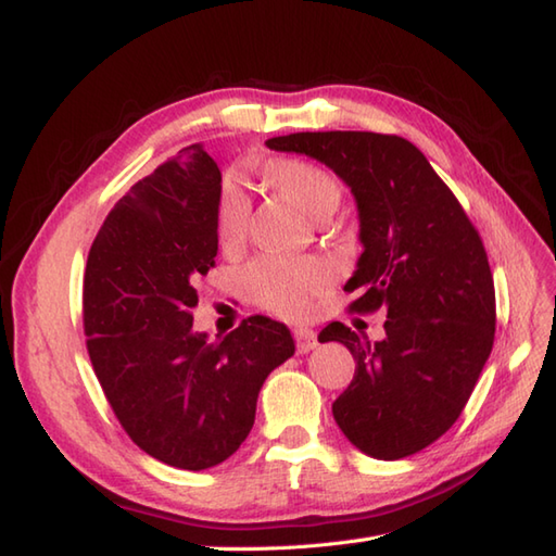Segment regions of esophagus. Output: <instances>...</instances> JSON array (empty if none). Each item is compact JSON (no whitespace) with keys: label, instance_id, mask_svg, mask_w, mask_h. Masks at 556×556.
Instances as JSON below:
<instances>
[{"label":"esophagus","instance_id":"34e87169","mask_svg":"<svg viewBox=\"0 0 556 556\" xmlns=\"http://www.w3.org/2000/svg\"><path fill=\"white\" fill-rule=\"evenodd\" d=\"M293 339H296V349L299 353H311L317 346V334L308 327H299L293 329Z\"/></svg>","mask_w":556,"mask_h":556}]
</instances>
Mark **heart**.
Returning <instances> with one entry per match:
<instances>
[{"label": "heart", "instance_id": "obj_1", "mask_svg": "<svg viewBox=\"0 0 556 556\" xmlns=\"http://www.w3.org/2000/svg\"><path fill=\"white\" fill-rule=\"evenodd\" d=\"M267 179L305 215L320 219L339 205V184L325 169L301 160H279L267 167ZM251 217V198L241 179L227 176L217 200V236L222 243H236ZM248 293L263 308L296 317L308 308V296L327 285V269L317 260L260 257L243 271Z\"/></svg>", "mask_w": 556, "mask_h": 556}]
</instances>
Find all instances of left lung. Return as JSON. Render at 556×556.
<instances>
[{"instance_id": "1", "label": "left lung", "mask_w": 556, "mask_h": 556, "mask_svg": "<svg viewBox=\"0 0 556 556\" xmlns=\"http://www.w3.org/2000/svg\"><path fill=\"white\" fill-rule=\"evenodd\" d=\"M351 188L363 253L346 281L353 311L384 308V337L329 323L320 339L356 358L332 413L363 454L394 460L442 437L464 410L494 341L488 253L454 193L422 152L399 136L317 131L269 138Z\"/></svg>"}]
</instances>
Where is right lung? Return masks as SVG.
<instances>
[{"label": "right lung", "mask_w": 556, "mask_h": 556, "mask_svg": "<svg viewBox=\"0 0 556 556\" xmlns=\"http://www.w3.org/2000/svg\"><path fill=\"white\" fill-rule=\"evenodd\" d=\"M222 172L188 146L138 181L104 219L83 281L90 363L128 437L184 470L227 460L251 432L267 375L296 351L265 315L210 341L191 311L217 257Z\"/></svg>", "instance_id": "obj_1"}]
</instances>
